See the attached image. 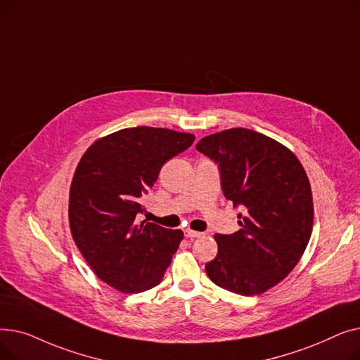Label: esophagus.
Instances as JSON below:
<instances>
[{
    "instance_id": "esophagus-1",
    "label": "esophagus",
    "mask_w": 360,
    "mask_h": 360,
    "mask_svg": "<svg viewBox=\"0 0 360 360\" xmlns=\"http://www.w3.org/2000/svg\"><path fill=\"white\" fill-rule=\"evenodd\" d=\"M184 233H185V236H186V238H190V239H195V238L202 236V233H201V232H195V231H191V229H185V231H184Z\"/></svg>"
}]
</instances>
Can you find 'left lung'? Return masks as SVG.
<instances>
[{
	"label": "left lung",
	"instance_id": "1",
	"mask_svg": "<svg viewBox=\"0 0 360 360\" xmlns=\"http://www.w3.org/2000/svg\"><path fill=\"white\" fill-rule=\"evenodd\" d=\"M195 148L219 165L226 200L243 210L238 232L214 235L219 251L205 273L238 295L267 292L295 269L312 233L305 169L286 146L247 128L207 136Z\"/></svg>",
	"mask_w": 360,
	"mask_h": 360
}]
</instances>
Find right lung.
<instances>
[{
  "label": "right lung",
  "mask_w": 360,
  "mask_h": 360,
  "mask_svg": "<svg viewBox=\"0 0 360 360\" xmlns=\"http://www.w3.org/2000/svg\"><path fill=\"white\" fill-rule=\"evenodd\" d=\"M194 140L167 128H124L82 156L70 186V229L90 269L110 288L140 293L162 281L184 232L139 224L136 216L162 166Z\"/></svg>",
  "instance_id": "obj_1"
}]
</instances>
